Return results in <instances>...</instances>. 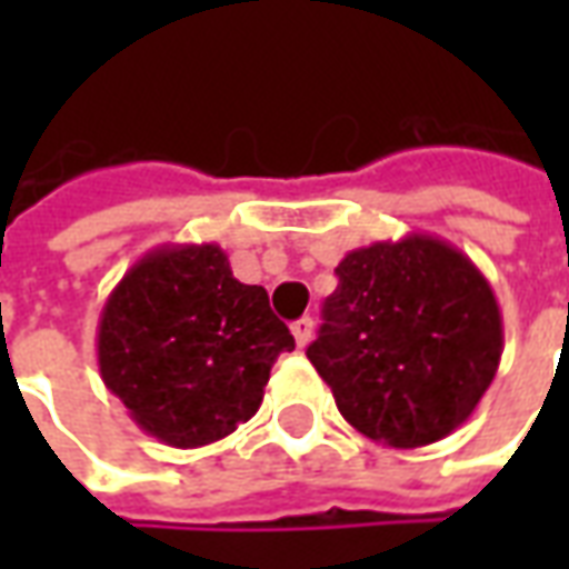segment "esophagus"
I'll return each instance as SVG.
<instances>
[{"mask_svg":"<svg viewBox=\"0 0 569 569\" xmlns=\"http://www.w3.org/2000/svg\"><path fill=\"white\" fill-rule=\"evenodd\" d=\"M292 335H296L298 347H308V341L313 338V320H310V317H301V320L292 322Z\"/></svg>","mask_w":569,"mask_h":569,"instance_id":"obj_1","label":"esophagus"}]
</instances>
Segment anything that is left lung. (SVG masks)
<instances>
[{"mask_svg":"<svg viewBox=\"0 0 569 569\" xmlns=\"http://www.w3.org/2000/svg\"><path fill=\"white\" fill-rule=\"evenodd\" d=\"M335 273L308 359L347 423L399 451L463 427L502 357L488 277L429 234L353 249Z\"/></svg>","mask_w":569,"mask_h":569,"instance_id":"1","label":"left lung"}]
</instances>
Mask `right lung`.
<instances>
[{"mask_svg":"<svg viewBox=\"0 0 569 569\" xmlns=\"http://www.w3.org/2000/svg\"><path fill=\"white\" fill-rule=\"evenodd\" d=\"M292 347L268 292L240 283L216 243L146 252L97 326L103 383L142 432L170 448L231 436L259 411L271 366Z\"/></svg>","mask_w":569,"mask_h":569,"instance_id":"obj_1","label":"right lung"}]
</instances>
